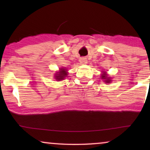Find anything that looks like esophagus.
I'll return each mask as SVG.
<instances>
[{
	"label": "esophagus",
	"mask_w": 150,
	"mask_h": 150,
	"mask_svg": "<svg viewBox=\"0 0 150 150\" xmlns=\"http://www.w3.org/2000/svg\"><path fill=\"white\" fill-rule=\"evenodd\" d=\"M79 61H80V63H81V64H86V63H87V59H86L85 58H84V57H83V58L80 59Z\"/></svg>",
	"instance_id": "1"
}]
</instances>
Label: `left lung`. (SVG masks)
<instances>
[{
  "label": "left lung",
  "mask_w": 150,
  "mask_h": 150,
  "mask_svg": "<svg viewBox=\"0 0 150 150\" xmlns=\"http://www.w3.org/2000/svg\"><path fill=\"white\" fill-rule=\"evenodd\" d=\"M106 76H105V74H103V76H102V79H106ZM110 80H109V79L105 80V82H106V83H110Z\"/></svg>",
  "instance_id": "obj_1"
}]
</instances>
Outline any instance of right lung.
I'll return each instance as SVG.
<instances>
[{"label": "right lung", "instance_id": "1", "mask_svg": "<svg viewBox=\"0 0 150 150\" xmlns=\"http://www.w3.org/2000/svg\"><path fill=\"white\" fill-rule=\"evenodd\" d=\"M61 69L60 73H59L58 74H57V76H56V79L58 80V81H61V80L63 79L65 76L67 74L66 73V71L65 70V69Z\"/></svg>", "mask_w": 150, "mask_h": 150}]
</instances>
